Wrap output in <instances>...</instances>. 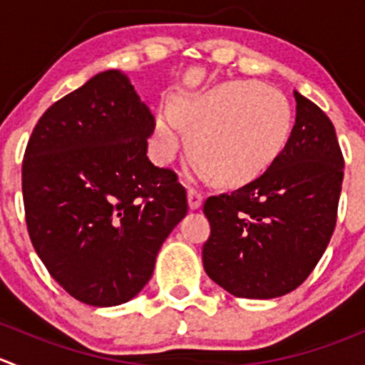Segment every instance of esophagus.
Returning a JSON list of instances; mask_svg holds the SVG:
<instances>
[{"mask_svg": "<svg viewBox=\"0 0 365 365\" xmlns=\"http://www.w3.org/2000/svg\"><path fill=\"white\" fill-rule=\"evenodd\" d=\"M187 200H189V207L192 208V210H196V208H200L201 203H203V194L197 189H194V187H189V190H187Z\"/></svg>", "mask_w": 365, "mask_h": 365, "instance_id": "34e87169", "label": "esophagus"}]
</instances>
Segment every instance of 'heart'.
<instances>
[{
  "label": "heart",
  "instance_id": "obj_1",
  "mask_svg": "<svg viewBox=\"0 0 365 365\" xmlns=\"http://www.w3.org/2000/svg\"><path fill=\"white\" fill-rule=\"evenodd\" d=\"M189 132L190 151L217 182L240 185L267 171L285 150L292 114L280 91L258 81H226L176 98L171 112L155 118V143L171 160Z\"/></svg>",
  "mask_w": 365,
  "mask_h": 365
}]
</instances>
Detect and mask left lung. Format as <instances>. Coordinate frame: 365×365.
<instances>
[{"label": "left lung", "mask_w": 365, "mask_h": 365, "mask_svg": "<svg viewBox=\"0 0 365 365\" xmlns=\"http://www.w3.org/2000/svg\"><path fill=\"white\" fill-rule=\"evenodd\" d=\"M296 125L274 164L233 192L207 197L208 277L237 298L294 291L323 257L337 222L344 157L328 115L294 91Z\"/></svg>", "instance_id": "left-lung-1"}]
</instances>
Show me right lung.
Returning <instances> with one entry per match:
<instances>
[{
	"instance_id": "add662e5",
	"label": "right lung",
	"mask_w": 365,
	"mask_h": 365,
	"mask_svg": "<svg viewBox=\"0 0 365 365\" xmlns=\"http://www.w3.org/2000/svg\"><path fill=\"white\" fill-rule=\"evenodd\" d=\"M155 119L121 71L53 103L23 158L28 233L56 284L93 307L130 302L185 217L175 171L148 158Z\"/></svg>"
}]
</instances>
